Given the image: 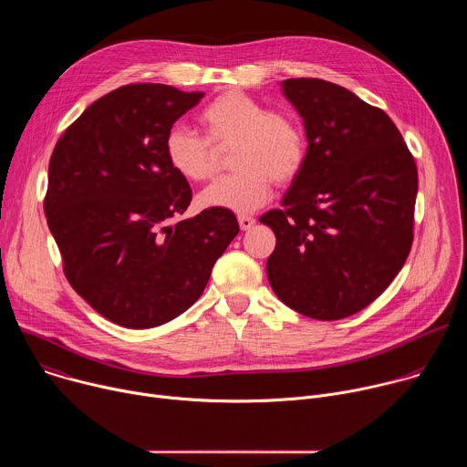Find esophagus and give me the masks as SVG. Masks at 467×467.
Wrapping results in <instances>:
<instances>
[{
    "instance_id": "esophagus-1",
    "label": "esophagus",
    "mask_w": 467,
    "mask_h": 467,
    "mask_svg": "<svg viewBox=\"0 0 467 467\" xmlns=\"http://www.w3.org/2000/svg\"><path fill=\"white\" fill-rule=\"evenodd\" d=\"M238 223H240L242 231H249L254 225V218H251V216H238Z\"/></svg>"
}]
</instances>
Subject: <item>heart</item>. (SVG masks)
I'll return each instance as SVG.
<instances>
[{"instance_id":"heart-1","label":"heart","mask_w":467,"mask_h":467,"mask_svg":"<svg viewBox=\"0 0 467 467\" xmlns=\"http://www.w3.org/2000/svg\"><path fill=\"white\" fill-rule=\"evenodd\" d=\"M205 137L186 125L166 132L164 151L170 166L190 182L213 177L218 151L234 146L229 166L234 170L199 193V205L233 213L262 207L275 184L292 182L306 159V137L296 116L268 110L256 98L227 90L202 112Z\"/></svg>"}]
</instances>
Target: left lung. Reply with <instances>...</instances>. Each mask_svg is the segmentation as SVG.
Listing matches in <instances>:
<instances>
[{"instance_id": "left-lung-1", "label": "left lung", "mask_w": 467, "mask_h": 467, "mask_svg": "<svg viewBox=\"0 0 467 467\" xmlns=\"http://www.w3.org/2000/svg\"><path fill=\"white\" fill-rule=\"evenodd\" d=\"M306 159L283 209L260 216L277 244L265 264L275 296L323 321L353 316L401 272L414 240L418 168L389 116L323 79H286Z\"/></svg>"}]
</instances>
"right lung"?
<instances>
[{"label":"right lung","mask_w":467,"mask_h":467,"mask_svg":"<svg viewBox=\"0 0 467 467\" xmlns=\"http://www.w3.org/2000/svg\"><path fill=\"white\" fill-rule=\"evenodd\" d=\"M203 98L168 85L119 87L58 139L44 213L72 288L127 328L171 321L203 294L240 227L223 209L178 220L192 188L168 162L170 127Z\"/></svg>","instance_id":"right-lung-1"}]
</instances>
